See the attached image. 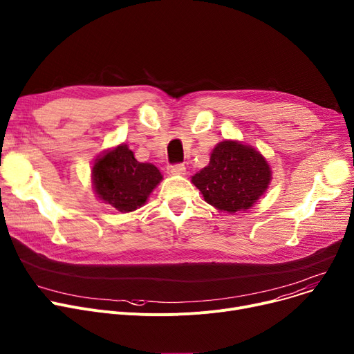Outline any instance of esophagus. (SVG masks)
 I'll list each match as a JSON object with an SVG mask.
<instances>
[{"mask_svg":"<svg viewBox=\"0 0 354 354\" xmlns=\"http://www.w3.org/2000/svg\"><path fill=\"white\" fill-rule=\"evenodd\" d=\"M168 174H169V175H179V176L185 175V174H186L185 165H182V163L172 165V167H169V168H168Z\"/></svg>","mask_w":354,"mask_h":354,"instance_id":"34e87169","label":"esophagus"}]
</instances>
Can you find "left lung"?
Returning <instances> with one entry per match:
<instances>
[{
  "mask_svg": "<svg viewBox=\"0 0 354 354\" xmlns=\"http://www.w3.org/2000/svg\"><path fill=\"white\" fill-rule=\"evenodd\" d=\"M272 168L266 158L241 140L225 139L209 163L191 178L205 202L226 214L250 209L268 191Z\"/></svg>",
  "mask_w": 354,
  "mask_h": 354,
  "instance_id": "left-lung-1",
  "label": "left lung"
}]
</instances>
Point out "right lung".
<instances>
[{
  "instance_id": "obj_1",
  "label": "right lung",
  "mask_w": 354,
  "mask_h": 354,
  "mask_svg": "<svg viewBox=\"0 0 354 354\" xmlns=\"http://www.w3.org/2000/svg\"><path fill=\"white\" fill-rule=\"evenodd\" d=\"M163 179L153 163L136 160L127 144H120L92 165L91 180L97 198L122 214L144 206Z\"/></svg>"
}]
</instances>
